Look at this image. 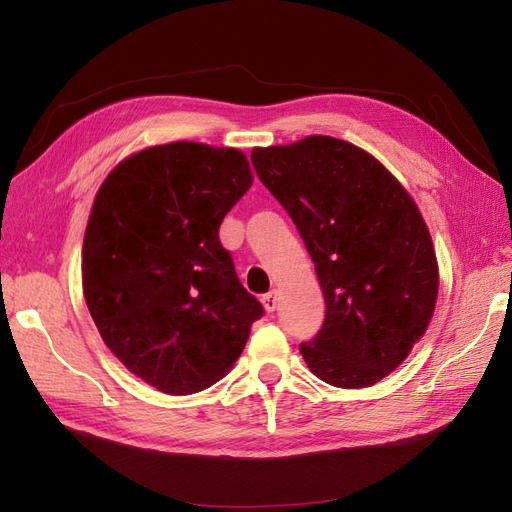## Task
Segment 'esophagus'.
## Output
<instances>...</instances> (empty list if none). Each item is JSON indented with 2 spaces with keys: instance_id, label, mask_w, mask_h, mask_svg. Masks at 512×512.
<instances>
[{
  "instance_id": "obj_1",
  "label": "esophagus",
  "mask_w": 512,
  "mask_h": 512,
  "mask_svg": "<svg viewBox=\"0 0 512 512\" xmlns=\"http://www.w3.org/2000/svg\"><path fill=\"white\" fill-rule=\"evenodd\" d=\"M262 305H265L267 312H275V307H277V292H275V290L267 292L265 297H262Z\"/></svg>"
}]
</instances>
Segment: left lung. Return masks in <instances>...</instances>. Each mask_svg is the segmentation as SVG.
I'll return each mask as SVG.
<instances>
[{
    "mask_svg": "<svg viewBox=\"0 0 512 512\" xmlns=\"http://www.w3.org/2000/svg\"><path fill=\"white\" fill-rule=\"evenodd\" d=\"M252 164L297 224L327 316L301 354L339 389L395 371L429 327L438 260L414 198L371 153L333 136L254 147Z\"/></svg>",
    "mask_w": 512,
    "mask_h": 512,
    "instance_id": "8db88e82",
    "label": "left lung"
}]
</instances>
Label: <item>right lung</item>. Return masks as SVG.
I'll use <instances>...</instances> for the list:
<instances>
[{
	"instance_id": "obj_1",
	"label": "right lung",
	"mask_w": 512,
	"mask_h": 512,
	"mask_svg": "<svg viewBox=\"0 0 512 512\" xmlns=\"http://www.w3.org/2000/svg\"><path fill=\"white\" fill-rule=\"evenodd\" d=\"M245 153L192 141L147 147L102 181L83 239V294L136 378L168 395L222 380L265 314L220 243L252 188Z\"/></svg>"
}]
</instances>
